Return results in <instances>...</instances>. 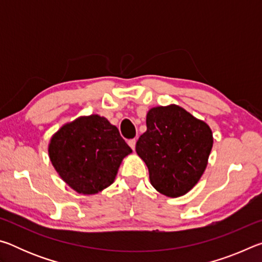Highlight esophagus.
<instances>
[{"label":"esophagus","instance_id":"esophagus-1","mask_svg":"<svg viewBox=\"0 0 262 262\" xmlns=\"http://www.w3.org/2000/svg\"><path fill=\"white\" fill-rule=\"evenodd\" d=\"M128 144H129V147L133 149V150H135V145H136V140L135 139H133V140H129L128 141Z\"/></svg>","mask_w":262,"mask_h":262}]
</instances>
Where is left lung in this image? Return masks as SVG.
<instances>
[{
    "instance_id": "1",
    "label": "left lung",
    "mask_w": 262,
    "mask_h": 262,
    "mask_svg": "<svg viewBox=\"0 0 262 262\" xmlns=\"http://www.w3.org/2000/svg\"><path fill=\"white\" fill-rule=\"evenodd\" d=\"M212 142L205 121L180 106H158L147 114V132L136 142V152L147 164L154 187L166 196L178 198L200 180Z\"/></svg>"
}]
</instances>
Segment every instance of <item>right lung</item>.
Segmentation results:
<instances>
[{
	"label": "right lung",
	"instance_id": "right-lung-1",
	"mask_svg": "<svg viewBox=\"0 0 262 262\" xmlns=\"http://www.w3.org/2000/svg\"><path fill=\"white\" fill-rule=\"evenodd\" d=\"M130 152L118 128L97 114L66 123L48 145L51 162L62 180L84 195L113 184L122 159Z\"/></svg>",
	"mask_w": 262,
	"mask_h": 262
}]
</instances>
